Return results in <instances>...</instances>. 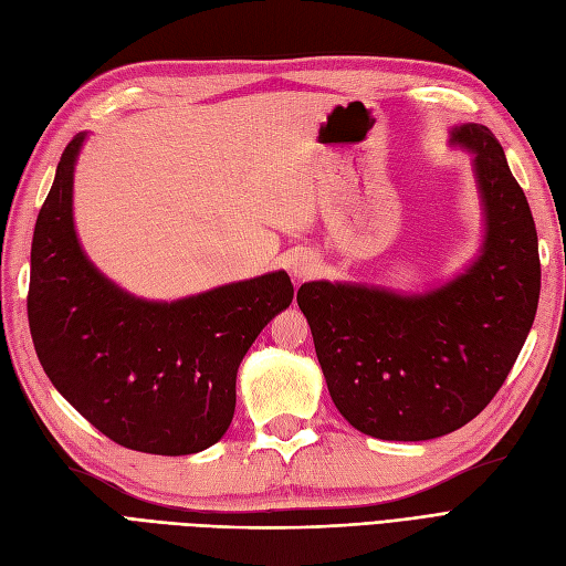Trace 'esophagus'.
Returning <instances> with one entry per match:
<instances>
[{
  "instance_id": "34e87169",
  "label": "esophagus",
  "mask_w": 566,
  "mask_h": 566,
  "mask_svg": "<svg viewBox=\"0 0 566 566\" xmlns=\"http://www.w3.org/2000/svg\"><path fill=\"white\" fill-rule=\"evenodd\" d=\"M318 266H321V262H318L316 254L302 252V254L293 256V262H290V273H293L297 281H306V279L314 276V273L318 271Z\"/></svg>"
}]
</instances>
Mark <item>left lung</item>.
<instances>
[{
	"mask_svg": "<svg viewBox=\"0 0 566 566\" xmlns=\"http://www.w3.org/2000/svg\"><path fill=\"white\" fill-rule=\"evenodd\" d=\"M453 142L474 153L486 212L482 256L462 276L416 297L328 281L297 290L337 410L375 439L424 441L476 418L536 316L538 235L503 146L474 123Z\"/></svg>",
	"mask_w": 566,
	"mask_h": 566,
	"instance_id": "8db88e82",
	"label": "left lung"
}]
</instances>
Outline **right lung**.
<instances>
[{"label": "right lung", "mask_w": 566, "mask_h": 566, "mask_svg": "<svg viewBox=\"0 0 566 566\" xmlns=\"http://www.w3.org/2000/svg\"><path fill=\"white\" fill-rule=\"evenodd\" d=\"M65 146L30 250L28 321L44 373L101 434L132 451L188 455L224 437L235 373L264 325L293 302L285 271L172 304L123 293L84 256Z\"/></svg>", "instance_id": "obj_1"}]
</instances>
